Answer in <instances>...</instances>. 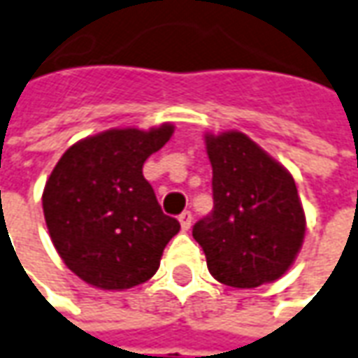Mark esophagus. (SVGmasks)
Returning a JSON list of instances; mask_svg holds the SVG:
<instances>
[{
	"label": "esophagus",
	"instance_id": "esophagus-1",
	"mask_svg": "<svg viewBox=\"0 0 358 358\" xmlns=\"http://www.w3.org/2000/svg\"><path fill=\"white\" fill-rule=\"evenodd\" d=\"M178 221H180V225H182V231H188L189 227H192V213H189V211H182Z\"/></svg>",
	"mask_w": 358,
	"mask_h": 358
}]
</instances>
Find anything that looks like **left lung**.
<instances>
[{
  "instance_id": "left-lung-1",
  "label": "left lung",
  "mask_w": 358,
  "mask_h": 358,
  "mask_svg": "<svg viewBox=\"0 0 358 358\" xmlns=\"http://www.w3.org/2000/svg\"><path fill=\"white\" fill-rule=\"evenodd\" d=\"M213 211L194 225L211 276L233 288L280 278L296 261L306 215L292 174L241 131L206 135Z\"/></svg>"
}]
</instances>
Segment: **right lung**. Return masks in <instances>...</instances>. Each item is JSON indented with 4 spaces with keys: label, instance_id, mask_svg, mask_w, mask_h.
Masks as SVG:
<instances>
[{
    "label": "right lung",
    "instance_id": "obj_1",
    "mask_svg": "<svg viewBox=\"0 0 358 358\" xmlns=\"http://www.w3.org/2000/svg\"><path fill=\"white\" fill-rule=\"evenodd\" d=\"M174 125L109 129L78 141L46 180L43 211L60 259L101 290H127L159 271L180 231L160 210L143 176L145 160L164 147Z\"/></svg>",
    "mask_w": 358,
    "mask_h": 358
}]
</instances>
